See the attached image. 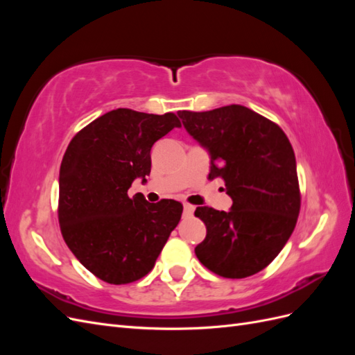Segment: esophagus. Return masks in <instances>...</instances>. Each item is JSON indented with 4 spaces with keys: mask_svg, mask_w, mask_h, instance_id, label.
<instances>
[{
    "mask_svg": "<svg viewBox=\"0 0 355 355\" xmlns=\"http://www.w3.org/2000/svg\"><path fill=\"white\" fill-rule=\"evenodd\" d=\"M194 210H196V207L191 206V204H185V206H184V213L187 214V216H192Z\"/></svg>",
    "mask_w": 355,
    "mask_h": 355,
    "instance_id": "1",
    "label": "esophagus"
}]
</instances>
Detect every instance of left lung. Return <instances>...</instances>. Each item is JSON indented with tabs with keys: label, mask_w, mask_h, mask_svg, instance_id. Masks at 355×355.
Here are the masks:
<instances>
[{
	"label": "left lung",
	"mask_w": 355,
	"mask_h": 355,
	"mask_svg": "<svg viewBox=\"0 0 355 355\" xmlns=\"http://www.w3.org/2000/svg\"><path fill=\"white\" fill-rule=\"evenodd\" d=\"M178 115L209 153V179L222 178L232 200L228 211L197 207L207 228L196 247L198 261L225 278L262 271L282 252L299 216L296 158L287 136L241 105Z\"/></svg>",
	"instance_id": "obj_1"
}]
</instances>
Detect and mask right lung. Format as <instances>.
Here are the masks:
<instances>
[{
    "mask_svg": "<svg viewBox=\"0 0 355 355\" xmlns=\"http://www.w3.org/2000/svg\"><path fill=\"white\" fill-rule=\"evenodd\" d=\"M179 118L118 108L73 136L59 173L63 240L84 268L110 284H127L153 270L182 216L175 200L128 197L135 179L151 173L153 145Z\"/></svg>",
    "mask_w": 355,
    "mask_h": 355,
    "instance_id": "1",
    "label": "right lung"
}]
</instances>
